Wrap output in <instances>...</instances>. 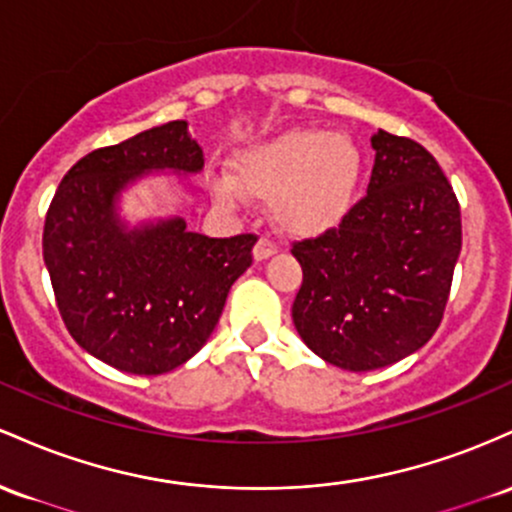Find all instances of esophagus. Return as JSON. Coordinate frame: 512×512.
<instances>
[{
	"label": "esophagus",
	"instance_id": "obj_1",
	"mask_svg": "<svg viewBox=\"0 0 512 512\" xmlns=\"http://www.w3.org/2000/svg\"><path fill=\"white\" fill-rule=\"evenodd\" d=\"M275 251H278V246H275L268 237H261L254 246V258L256 261H266V258H271Z\"/></svg>",
	"mask_w": 512,
	"mask_h": 512
}]
</instances>
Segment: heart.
Returning a JSON list of instances; mask_svg holds the SVG:
<instances>
[{
  "instance_id": "b5f03b06",
  "label": "heart",
  "mask_w": 512,
  "mask_h": 512,
  "mask_svg": "<svg viewBox=\"0 0 512 512\" xmlns=\"http://www.w3.org/2000/svg\"><path fill=\"white\" fill-rule=\"evenodd\" d=\"M363 171L360 149L341 132L287 130L234 159V181L220 179V203H244V193L271 200L273 220L295 237H314L341 225L353 208Z\"/></svg>"
}]
</instances>
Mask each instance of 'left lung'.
I'll use <instances>...</instances> for the list:
<instances>
[{"instance_id": "1", "label": "left lung", "mask_w": 512, "mask_h": 512, "mask_svg": "<svg viewBox=\"0 0 512 512\" xmlns=\"http://www.w3.org/2000/svg\"><path fill=\"white\" fill-rule=\"evenodd\" d=\"M367 195L341 225L292 244L302 287L292 321L326 363H399L438 331L462 249L457 195L433 154L377 130Z\"/></svg>"}]
</instances>
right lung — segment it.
I'll return each instance as SVG.
<instances>
[{
    "label": "right lung",
    "instance_id": "1",
    "mask_svg": "<svg viewBox=\"0 0 512 512\" xmlns=\"http://www.w3.org/2000/svg\"><path fill=\"white\" fill-rule=\"evenodd\" d=\"M203 149L171 120L79 159L45 215L43 258L67 331L130 375L191 360L220 321L229 287L251 266L256 234L210 239L183 217L128 227L120 193L149 171L198 174Z\"/></svg>",
    "mask_w": 512,
    "mask_h": 512
}]
</instances>
